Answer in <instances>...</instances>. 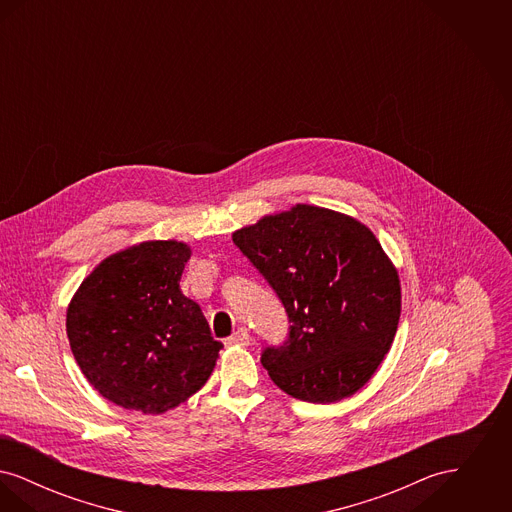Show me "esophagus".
Masks as SVG:
<instances>
[{"label": "esophagus", "instance_id": "obj_1", "mask_svg": "<svg viewBox=\"0 0 512 512\" xmlns=\"http://www.w3.org/2000/svg\"><path fill=\"white\" fill-rule=\"evenodd\" d=\"M249 341H251V336H249V332H247V328H238L230 338H228V343L230 345H249Z\"/></svg>", "mask_w": 512, "mask_h": 512}]
</instances>
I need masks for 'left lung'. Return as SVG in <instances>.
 Listing matches in <instances>:
<instances>
[{
  "label": "left lung",
  "instance_id": "obj_1",
  "mask_svg": "<svg viewBox=\"0 0 512 512\" xmlns=\"http://www.w3.org/2000/svg\"><path fill=\"white\" fill-rule=\"evenodd\" d=\"M292 322L261 363L295 399L336 403L372 378L401 315L397 268L372 230L349 215L297 203L232 234Z\"/></svg>",
  "mask_w": 512,
  "mask_h": 512
}]
</instances>
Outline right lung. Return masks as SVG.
Instances as JSON below:
<instances>
[{
	"instance_id": "add662e5",
	"label": "right lung",
	"mask_w": 512,
	"mask_h": 512,
	"mask_svg": "<svg viewBox=\"0 0 512 512\" xmlns=\"http://www.w3.org/2000/svg\"><path fill=\"white\" fill-rule=\"evenodd\" d=\"M190 245L151 240L103 259L69 303L86 380L122 409L161 414L201 390L219 359L201 307L180 290Z\"/></svg>"
}]
</instances>
